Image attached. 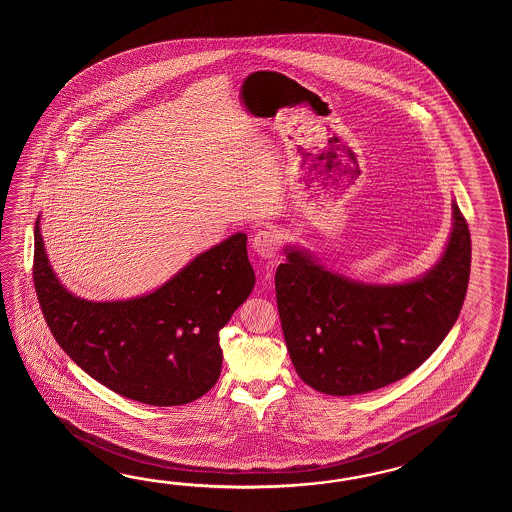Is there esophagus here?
<instances>
[{
    "mask_svg": "<svg viewBox=\"0 0 512 512\" xmlns=\"http://www.w3.org/2000/svg\"><path fill=\"white\" fill-rule=\"evenodd\" d=\"M252 249L254 252L265 258V260H271L276 256V252L280 249V238L278 234L271 229H263L260 232L254 234L252 238Z\"/></svg>",
    "mask_w": 512,
    "mask_h": 512,
    "instance_id": "esophagus-1",
    "label": "esophagus"
}]
</instances>
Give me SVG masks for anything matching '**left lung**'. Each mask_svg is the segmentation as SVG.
Masks as SVG:
<instances>
[{
	"instance_id": "1",
	"label": "left lung",
	"mask_w": 512,
	"mask_h": 512,
	"mask_svg": "<svg viewBox=\"0 0 512 512\" xmlns=\"http://www.w3.org/2000/svg\"><path fill=\"white\" fill-rule=\"evenodd\" d=\"M445 252L404 283L355 282L298 247L276 269L283 337L300 379L327 395L384 388L417 370L456 324L470 276V232L452 205Z\"/></svg>"
}]
</instances>
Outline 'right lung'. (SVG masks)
<instances>
[{
  "instance_id": "obj_1",
  "label": "right lung",
  "mask_w": 512,
  "mask_h": 512,
  "mask_svg": "<svg viewBox=\"0 0 512 512\" xmlns=\"http://www.w3.org/2000/svg\"><path fill=\"white\" fill-rule=\"evenodd\" d=\"M34 289L60 348L111 392L152 406L199 399L218 382L219 329L256 282L247 236L238 232L201 252L153 293L91 302L69 293L34 223Z\"/></svg>"
}]
</instances>
